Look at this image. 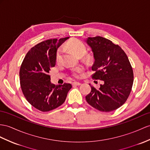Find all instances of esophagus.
<instances>
[{
  "mask_svg": "<svg viewBox=\"0 0 150 150\" xmlns=\"http://www.w3.org/2000/svg\"><path fill=\"white\" fill-rule=\"evenodd\" d=\"M81 83H79V82H77V81H74V82H73L72 83V85H76V86H79V85H81Z\"/></svg>",
  "mask_w": 150,
  "mask_h": 150,
  "instance_id": "esophagus-1",
  "label": "esophagus"
}]
</instances>
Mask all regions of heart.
I'll list each match as a JSON object with an SVG mask.
<instances>
[{
	"label": "heart",
	"mask_w": 150,
	"mask_h": 150,
	"mask_svg": "<svg viewBox=\"0 0 150 150\" xmlns=\"http://www.w3.org/2000/svg\"><path fill=\"white\" fill-rule=\"evenodd\" d=\"M64 47L65 49H67L72 51V52H74L79 57H83L86 52V47L85 44L81 41H79V40H73V41L67 43V45H65L64 46ZM63 52L64 50L62 48H60L58 50L56 55V59L57 62H59L61 60ZM82 67L76 68L74 70V72H73V75L76 76V77H78L79 74L82 72Z\"/></svg>",
	"instance_id": "heart-1"
}]
</instances>
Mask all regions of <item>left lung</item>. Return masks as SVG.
<instances>
[{"label": "left lung", "instance_id": "1", "mask_svg": "<svg viewBox=\"0 0 150 150\" xmlns=\"http://www.w3.org/2000/svg\"><path fill=\"white\" fill-rule=\"evenodd\" d=\"M85 41L93 53L96 71L92 78L103 81L98 89L92 85L86 100L98 111L110 112L125 103L132 90L134 74L127 54L118 45L100 36L88 38Z\"/></svg>", "mask_w": 150, "mask_h": 150}]
</instances>
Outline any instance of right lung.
I'll return each instance as SVG.
<instances>
[{
    "mask_svg": "<svg viewBox=\"0 0 150 150\" xmlns=\"http://www.w3.org/2000/svg\"><path fill=\"white\" fill-rule=\"evenodd\" d=\"M69 38L48 39L38 44L28 51L21 65L23 93L28 103L39 111H50L59 107L72 88L69 83L54 85L49 74L55 65L58 48Z\"/></svg>",
    "mask_w": 150,
    "mask_h": 150,
    "instance_id": "obj_1",
    "label": "right lung"
}]
</instances>
